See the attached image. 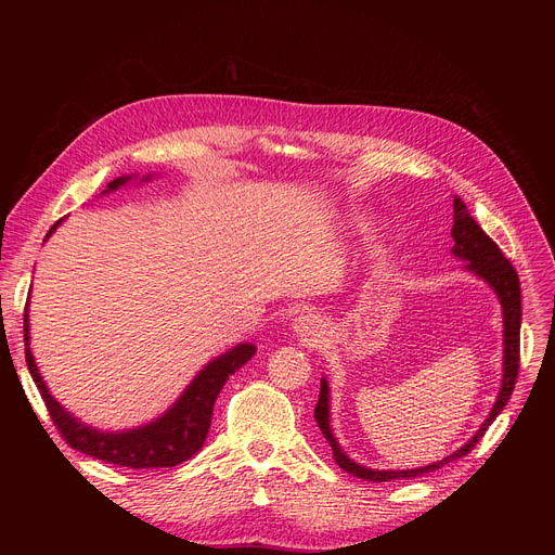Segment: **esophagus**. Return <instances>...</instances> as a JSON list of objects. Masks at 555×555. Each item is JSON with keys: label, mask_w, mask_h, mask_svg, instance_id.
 Segmentation results:
<instances>
[{"label": "esophagus", "mask_w": 555, "mask_h": 555, "mask_svg": "<svg viewBox=\"0 0 555 555\" xmlns=\"http://www.w3.org/2000/svg\"><path fill=\"white\" fill-rule=\"evenodd\" d=\"M314 317H310V314H300L296 322H294V328H296V333H300V335H310V333H314Z\"/></svg>", "instance_id": "esophagus-1"}]
</instances>
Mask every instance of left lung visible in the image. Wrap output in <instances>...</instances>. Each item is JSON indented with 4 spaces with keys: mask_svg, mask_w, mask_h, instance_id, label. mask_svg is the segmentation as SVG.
Returning <instances> with one entry per match:
<instances>
[{
    "mask_svg": "<svg viewBox=\"0 0 555 555\" xmlns=\"http://www.w3.org/2000/svg\"><path fill=\"white\" fill-rule=\"evenodd\" d=\"M451 236H453V255L469 261L467 263L469 271H475L479 278L489 282L495 289V294L500 296L502 314H505V375H502V389L498 393V400H495L489 418L481 424L475 438L469 440L465 447H461L456 453H451V456L433 463V465H426V467L398 469V473L396 469H389V473H384V469H367L363 465H357L354 461H349L343 453V449L338 447V442H335L331 426H328V384H326V379H322V389H319V400L314 408V418L333 449L335 463H338L343 469H347L349 475H354L359 479L391 481V479H400V477H422V475L435 473V469L444 467L451 461L465 456V453L473 451L475 444L483 438V433L489 430V426L495 422V416L502 412V408L507 405L509 396L514 391L518 363H520V284H518V275L514 271V266L507 261V257L502 255L500 247L495 245V241L486 236V231L473 220V215L467 212L461 198H453Z\"/></svg>",
    "mask_w": 555,
    "mask_h": 555,
    "instance_id": "8db88e82",
    "label": "left lung"
}]
</instances>
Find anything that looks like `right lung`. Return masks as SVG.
Listing matches in <instances>:
<instances>
[{"label": "right lung", "instance_id": "right-lung-1", "mask_svg": "<svg viewBox=\"0 0 555 555\" xmlns=\"http://www.w3.org/2000/svg\"><path fill=\"white\" fill-rule=\"evenodd\" d=\"M127 180H131V176L115 178L113 182H108L106 192L117 190ZM57 224L50 227L48 236L55 231ZM255 345H238L227 351L224 357L208 363L204 371L194 377L188 389H184L176 405L169 412H164L157 422L127 433H99L76 422V418L69 412H64L60 402L48 393L46 384L37 371L35 357H31L29 351V324L25 314V361L60 435L66 440V444L74 447L76 451L120 467H173L182 461L192 459L194 453L204 447L215 400L220 396L222 386L227 384L229 375L236 373L238 367H243L251 357H255Z\"/></svg>", "mask_w": 555, "mask_h": 555}]
</instances>
